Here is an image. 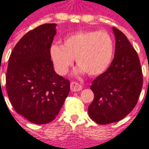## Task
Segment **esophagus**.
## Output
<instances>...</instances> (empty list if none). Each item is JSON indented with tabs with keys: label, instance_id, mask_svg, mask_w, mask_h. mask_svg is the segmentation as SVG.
I'll list each match as a JSON object with an SVG mask.
<instances>
[{
	"label": "esophagus",
	"instance_id": "1",
	"mask_svg": "<svg viewBox=\"0 0 149 149\" xmlns=\"http://www.w3.org/2000/svg\"><path fill=\"white\" fill-rule=\"evenodd\" d=\"M70 88H71L72 92H77V91H81L82 89V86L80 84H78L77 82L72 81L70 84Z\"/></svg>",
	"mask_w": 149,
	"mask_h": 149
}]
</instances>
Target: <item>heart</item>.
<instances>
[{"label": "heart", "instance_id": "1", "mask_svg": "<svg viewBox=\"0 0 149 149\" xmlns=\"http://www.w3.org/2000/svg\"><path fill=\"white\" fill-rule=\"evenodd\" d=\"M56 72L64 76L73 64L77 73L97 76L109 68L114 54L113 39L106 31L81 30L65 37L62 45L53 44L49 49Z\"/></svg>", "mask_w": 149, "mask_h": 149}]
</instances>
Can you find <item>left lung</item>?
Masks as SVG:
<instances>
[{
    "mask_svg": "<svg viewBox=\"0 0 149 149\" xmlns=\"http://www.w3.org/2000/svg\"><path fill=\"white\" fill-rule=\"evenodd\" d=\"M112 30L116 38L114 59L90 86L94 99L88 106V115L100 125L117 122L131 112L143 84L137 52L121 31L114 27Z\"/></svg>",
    "mask_w": 149,
    "mask_h": 149,
    "instance_id": "8db88e82",
    "label": "left lung"
}]
</instances>
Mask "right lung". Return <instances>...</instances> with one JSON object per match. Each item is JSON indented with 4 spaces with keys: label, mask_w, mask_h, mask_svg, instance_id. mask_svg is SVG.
<instances>
[{
    "label": "right lung",
    "mask_w": 149,
    "mask_h": 149,
    "mask_svg": "<svg viewBox=\"0 0 149 149\" xmlns=\"http://www.w3.org/2000/svg\"><path fill=\"white\" fill-rule=\"evenodd\" d=\"M56 24L28 32L8 59L6 90L15 111L37 125L56 118L70 91V82L56 73L49 49Z\"/></svg>",
    "instance_id": "add662e5"
}]
</instances>
